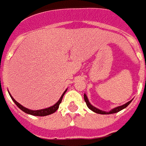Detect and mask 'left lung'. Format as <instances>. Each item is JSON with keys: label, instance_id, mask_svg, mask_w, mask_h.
I'll return each mask as SVG.
<instances>
[{"label": "left lung", "instance_id": "1", "mask_svg": "<svg viewBox=\"0 0 146 146\" xmlns=\"http://www.w3.org/2000/svg\"><path fill=\"white\" fill-rule=\"evenodd\" d=\"M84 101H85L86 104H87V106H88V107L91 110H92L93 112H95V113H98V114H112V113H117V112L120 111V110H123L124 108L127 107V106L131 102V101H129L128 102H127L126 104L123 105V106H118V107H116V108H114L113 110H112L111 111H110V112H104V111H102V110H98V109H97V108L94 107L93 106H92V105L90 104V102H88V98H87L86 95H84Z\"/></svg>", "mask_w": 146, "mask_h": 146}]
</instances>
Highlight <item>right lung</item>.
<instances>
[{
    "label": "right lung",
    "instance_id": "1",
    "mask_svg": "<svg viewBox=\"0 0 146 146\" xmlns=\"http://www.w3.org/2000/svg\"><path fill=\"white\" fill-rule=\"evenodd\" d=\"M66 92H64L62 95L61 96L60 99L58 100L56 104H54V106H52L51 107L49 108H47V109H44V110H28L27 108L23 107L22 105H20L19 102L15 100L14 98H12L11 96V99L13 100L15 105L17 106L19 108L20 110H22L23 112H25L26 113H28V114H31V115H33V116H48V115H50L51 113H54L56 110L58 109V106H59V104H60L61 102H62V98H63V95H65V93ZM10 95V94H9Z\"/></svg>",
    "mask_w": 146,
    "mask_h": 146
}]
</instances>
